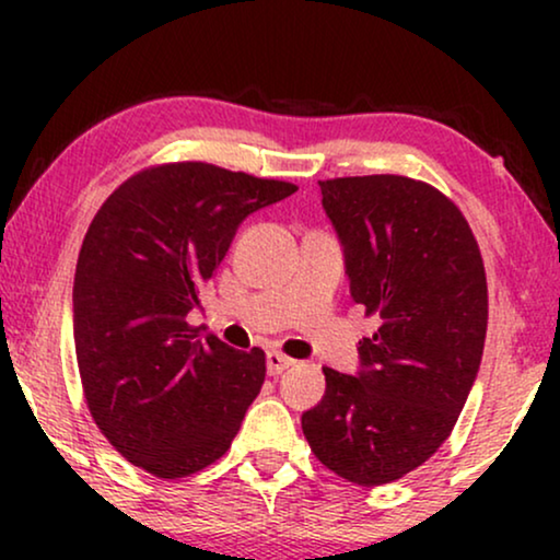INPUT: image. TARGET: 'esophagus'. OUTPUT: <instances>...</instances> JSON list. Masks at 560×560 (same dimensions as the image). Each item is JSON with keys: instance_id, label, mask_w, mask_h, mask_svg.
Segmentation results:
<instances>
[{"instance_id": "obj_1", "label": "esophagus", "mask_w": 560, "mask_h": 560, "mask_svg": "<svg viewBox=\"0 0 560 560\" xmlns=\"http://www.w3.org/2000/svg\"><path fill=\"white\" fill-rule=\"evenodd\" d=\"M265 362H267V374H280V372H285L288 366H293L295 359H290V357L280 354V351L272 349V351H267Z\"/></svg>"}]
</instances>
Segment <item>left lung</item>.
Instances as JSON below:
<instances>
[{
    "instance_id": "1",
    "label": "left lung",
    "mask_w": 560,
    "mask_h": 560,
    "mask_svg": "<svg viewBox=\"0 0 560 560\" xmlns=\"http://www.w3.org/2000/svg\"><path fill=\"white\" fill-rule=\"evenodd\" d=\"M343 247L351 301L377 316L357 374L324 366L326 395L305 410L324 466L380 487L431 458L464 410L487 336V278L462 211L402 175L320 180Z\"/></svg>"
}]
</instances>
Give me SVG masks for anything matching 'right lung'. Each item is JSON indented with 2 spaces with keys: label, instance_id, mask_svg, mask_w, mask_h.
<instances>
[{
  "label": "right lung",
  "instance_id": "obj_1",
  "mask_svg": "<svg viewBox=\"0 0 560 560\" xmlns=\"http://www.w3.org/2000/svg\"><path fill=\"white\" fill-rule=\"evenodd\" d=\"M295 190L171 163L121 183L91 221L73 280L75 359L91 416L127 462L180 479L232 446L265 351L203 339L186 318L242 221Z\"/></svg>",
  "mask_w": 560,
  "mask_h": 560
}]
</instances>
